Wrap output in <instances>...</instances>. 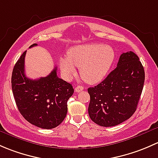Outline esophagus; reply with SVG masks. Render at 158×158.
Instances as JSON below:
<instances>
[{
    "label": "esophagus",
    "mask_w": 158,
    "mask_h": 158,
    "mask_svg": "<svg viewBox=\"0 0 158 158\" xmlns=\"http://www.w3.org/2000/svg\"><path fill=\"white\" fill-rule=\"evenodd\" d=\"M74 90H75L76 92L79 93V92H81V91H82L83 90H84V87H83L82 86H77V87H75V89H74Z\"/></svg>",
    "instance_id": "esophagus-1"
}]
</instances>
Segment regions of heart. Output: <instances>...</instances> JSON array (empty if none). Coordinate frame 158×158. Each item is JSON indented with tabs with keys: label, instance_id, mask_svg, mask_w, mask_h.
Listing matches in <instances>:
<instances>
[{
	"label": "heart",
	"instance_id": "heart-1",
	"mask_svg": "<svg viewBox=\"0 0 158 158\" xmlns=\"http://www.w3.org/2000/svg\"><path fill=\"white\" fill-rule=\"evenodd\" d=\"M115 58L113 48L102 43L76 45L68 49L67 59L60 60L62 74L70 78L75 74L74 67L85 82L96 84L101 81L110 71Z\"/></svg>",
	"mask_w": 158,
	"mask_h": 158
}]
</instances>
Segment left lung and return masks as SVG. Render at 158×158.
Instances as JSON below:
<instances>
[{"label": "left lung", "instance_id": "obj_1", "mask_svg": "<svg viewBox=\"0 0 158 158\" xmlns=\"http://www.w3.org/2000/svg\"><path fill=\"white\" fill-rule=\"evenodd\" d=\"M144 82V68L138 55L131 51L123 53L117 67L98 85L87 90L91 120L111 127L129 118L137 109Z\"/></svg>", "mask_w": 158, "mask_h": 158}]
</instances>
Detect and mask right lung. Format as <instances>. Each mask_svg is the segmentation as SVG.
I'll list each match as a JSON object with an SVG mask.
<instances>
[{
  "label": "right lung",
  "instance_id": "add662e5",
  "mask_svg": "<svg viewBox=\"0 0 158 158\" xmlns=\"http://www.w3.org/2000/svg\"><path fill=\"white\" fill-rule=\"evenodd\" d=\"M32 44L30 48L35 46ZM24 52L15 64L11 86L16 104L26 120L39 128L51 129L59 126L68 112L67 102L74 94L72 85L57 76V68L45 77L26 76Z\"/></svg>",
  "mask_w": 158,
  "mask_h": 158
}]
</instances>
